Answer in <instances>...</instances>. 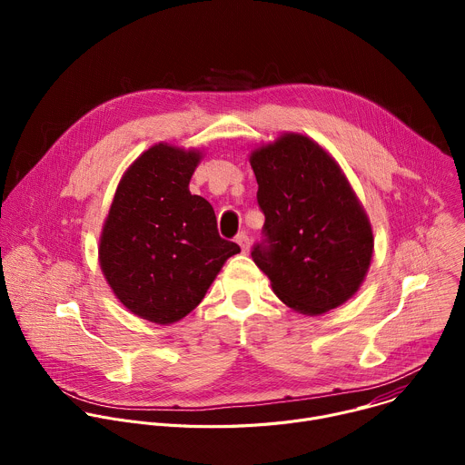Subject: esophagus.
<instances>
[{
  "label": "esophagus",
  "mask_w": 465,
  "mask_h": 465,
  "mask_svg": "<svg viewBox=\"0 0 465 465\" xmlns=\"http://www.w3.org/2000/svg\"><path fill=\"white\" fill-rule=\"evenodd\" d=\"M235 241L239 242V246L242 248V252H248V248H250V239H248L246 233H239Z\"/></svg>",
  "instance_id": "esophagus-1"
}]
</instances>
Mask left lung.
I'll use <instances>...</instances> for the list:
<instances>
[{
  "label": "left lung",
  "mask_w": 465,
  "mask_h": 465,
  "mask_svg": "<svg viewBox=\"0 0 465 465\" xmlns=\"http://www.w3.org/2000/svg\"><path fill=\"white\" fill-rule=\"evenodd\" d=\"M264 213L252 257L292 311L318 316L346 303L373 257L370 219L337 160L298 132L250 153Z\"/></svg>",
  "instance_id": "8db88e82"
}]
</instances>
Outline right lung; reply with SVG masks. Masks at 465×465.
<instances>
[{
    "mask_svg": "<svg viewBox=\"0 0 465 465\" xmlns=\"http://www.w3.org/2000/svg\"><path fill=\"white\" fill-rule=\"evenodd\" d=\"M198 149L156 143L124 171L99 237V264L115 298L143 320L167 325L206 296L241 248L219 235L206 198L191 194Z\"/></svg>",
    "mask_w": 465,
    "mask_h": 465,
    "instance_id": "add662e5",
    "label": "right lung"
}]
</instances>
